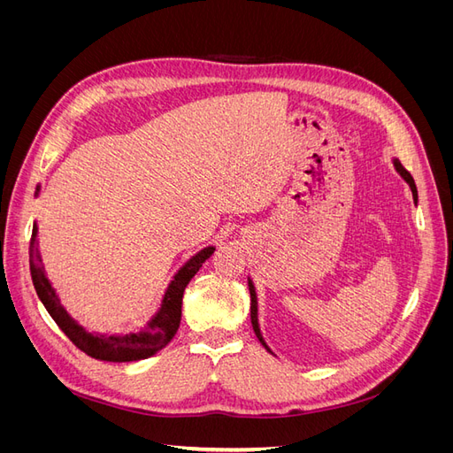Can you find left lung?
I'll return each mask as SVG.
<instances>
[{
	"label": "left lung",
	"mask_w": 453,
	"mask_h": 453,
	"mask_svg": "<svg viewBox=\"0 0 453 453\" xmlns=\"http://www.w3.org/2000/svg\"><path fill=\"white\" fill-rule=\"evenodd\" d=\"M393 166H395V170L401 173V177L403 180L408 183V187H410V190H412V196H414V202L418 203V188H416V183H414V177L410 175V172L408 170H404V166L401 164V160L399 158H393ZM248 285H250V295H251V325H253V331H255V334H257V338L260 340V344H263L270 353H272V349L268 348V344L265 342V338H263V333H260V326H258V303H257V291H255V283H253V280L251 278H248Z\"/></svg>",
	"instance_id": "obj_1"
}]
</instances>
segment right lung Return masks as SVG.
<instances>
[{
	"mask_svg": "<svg viewBox=\"0 0 453 453\" xmlns=\"http://www.w3.org/2000/svg\"><path fill=\"white\" fill-rule=\"evenodd\" d=\"M39 190L41 185H37L35 188V196H39ZM37 223H34L30 242V272L39 300L50 313V318L62 328L64 334L70 338L81 351H85L94 359L109 363L142 361L170 344V340L175 336L181 323V304L185 287L195 278V273L205 263V258H210V255L215 251L213 245H208V248H203L190 257L187 263L173 273L166 291H164L157 313L147 321L143 328H140V331L128 334L90 333L88 328H85L67 313V310L60 303L57 289H54L50 280L47 278L45 268L41 265V253L37 250Z\"/></svg>",
	"mask_w": 453,
	"mask_h": 453,
	"instance_id": "right-lung-1",
	"label": "right lung"
}]
</instances>
